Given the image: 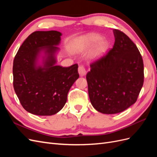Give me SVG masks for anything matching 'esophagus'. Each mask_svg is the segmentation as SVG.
I'll return each instance as SVG.
<instances>
[{
    "label": "esophagus",
    "instance_id": "esophagus-1",
    "mask_svg": "<svg viewBox=\"0 0 157 157\" xmlns=\"http://www.w3.org/2000/svg\"><path fill=\"white\" fill-rule=\"evenodd\" d=\"M78 73L80 77H83L86 74V71L83 65H80L78 67Z\"/></svg>",
    "mask_w": 157,
    "mask_h": 157
}]
</instances>
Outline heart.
<instances>
[{"label": "heart", "mask_w": 157, "mask_h": 157, "mask_svg": "<svg viewBox=\"0 0 157 157\" xmlns=\"http://www.w3.org/2000/svg\"><path fill=\"white\" fill-rule=\"evenodd\" d=\"M101 40V37L98 36V35H91L89 36L87 39L88 43L90 46H94L96 45L97 43L99 42V40ZM107 47V43L106 41H101L99 42V44L98 46V52L99 53H103L105 51L106 48Z\"/></svg>", "instance_id": "b5f03b06"}]
</instances>
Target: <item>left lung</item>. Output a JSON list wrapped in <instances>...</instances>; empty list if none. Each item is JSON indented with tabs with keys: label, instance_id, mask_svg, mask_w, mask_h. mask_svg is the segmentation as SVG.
<instances>
[{
	"label": "left lung",
	"instance_id": "obj_1",
	"mask_svg": "<svg viewBox=\"0 0 157 157\" xmlns=\"http://www.w3.org/2000/svg\"><path fill=\"white\" fill-rule=\"evenodd\" d=\"M111 50L90 65L86 75L92 106L103 114L124 111L137 101L144 84V68L140 52L124 33L113 29Z\"/></svg>",
	"mask_w": 157,
	"mask_h": 157
}]
</instances>
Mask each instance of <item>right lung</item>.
Returning <instances> with one entry per match:
<instances>
[{"label": "right lung", "mask_w": 157, "mask_h": 157, "mask_svg": "<svg viewBox=\"0 0 157 157\" xmlns=\"http://www.w3.org/2000/svg\"><path fill=\"white\" fill-rule=\"evenodd\" d=\"M61 35L57 31L33 33L14 58V90L23 107L33 115L50 116L58 113L79 77L77 64L68 67L56 65Z\"/></svg>", "instance_id": "obj_1"}]
</instances>
